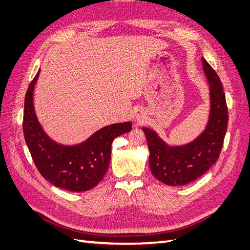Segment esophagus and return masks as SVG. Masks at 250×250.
<instances>
[{"label": "esophagus", "mask_w": 250, "mask_h": 250, "mask_svg": "<svg viewBox=\"0 0 250 250\" xmlns=\"http://www.w3.org/2000/svg\"><path fill=\"white\" fill-rule=\"evenodd\" d=\"M138 121H141V119H140V118H139V119H138Z\"/></svg>", "instance_id": "1"}]
</instances>
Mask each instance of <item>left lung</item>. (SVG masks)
<instances>
[{
	"label": "left lung",
	"instance_id": "1",
	"mask_svg": "<svg viewBox=\"0 0 250 250\" xmlns=\"http://www.w3.org/2000/svg\"><path fill=\"white\" fill-rule=\"evenodd\" d=\"M202 66L210 95V111L206 130L187 145L169 146L155 131L143 128L150 151L151 173L165 185L184 186L192 183L217 162L221 152L229 124L228 105L217 73L204 58Z\"/></svg>",
	"mask_w": 250,
	"mask_h": 250
}]
</instances>
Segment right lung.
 Here are the masks:
<instances>
[{"mask_svg": "<svg viewBox=\"0 0 250 250\" xmlns=\"http://www.w3.org/2000/svg\"><path fill=\"white\" fill-rule=\"evenodd\" d=\"M39 76L40 71L27 89L22 119V130L32 160L42 176L53 186L71 192L88 191L107 172L112 141L130 131L131 123L105 126L78 145H59L42 130L36 118L33 90Z\"/></svg>", "mask_w": 250, "mask_h": 250, "instance_id": "obj_1", "label": "right lung"}]
</instances>
